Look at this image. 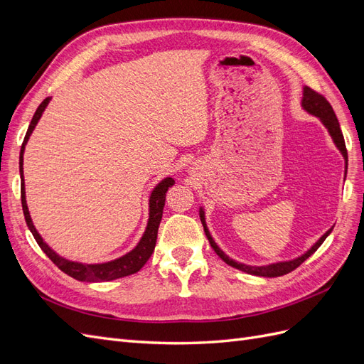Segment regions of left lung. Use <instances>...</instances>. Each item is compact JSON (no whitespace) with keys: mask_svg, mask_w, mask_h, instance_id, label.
Listing matches in <instances>:
<instances>
[{"mask_svg":"<svg viewBox=\"0 0 364 364\" xmlns=\"http://www.w3.org/2000/svg\"><path fill=\"white\" fill-rule=\"evenodd\" d=\"M302 106L306 112H310L311 115L321 118V121L323 123V126L328 129L329 135H331V138L334 139L337 149L341 151V155H343L345 161H346V168H348V151H346V146H345V138H343V134H341L340 130V124H338V119L334 114V109L333 106L329 105V102L326 100V98L322 95L316 92L314 90H311V87L305 86L304 87V97H302ZM200 220H202V225H203V229H205V234L209 240V245H211V247L214 249V252L217 253V255L222 258L228 266H232L241 272H246L249 274H255V277H266V278H277V277H282V274H287L290 272H293L294 269H297L301 266V264L308 258L311 257L313 253L321 247V245L325 241V238L331 234L333 228L326 230V234H323L321 238L317 240V243L308 250L305 252L304 255H301L299 258H294L291 261H281V262H274V264H269V266H246V264H241V262H237L234 259H230L226 253L220 249L217 246L215 241L213 240L211 234H209V230L206 228V222H205V214H203V209L200 208Z\"/></svg>","mask_w":364,"mask_h":364,"instance_id":"obj_1","label":"left lung"}]
</instances>
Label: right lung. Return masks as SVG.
Segmentation results:
<instances>
[{
  "label": "right lung",
  "mask_w": 364,
  "mask_h": 364,
  "mask_svg": "<svg viewBox=\"0 0 364 364\" xmlns=\"http://www.w3.org/2000/svg\"><path fill=\"white\" fill-rule=\"evenodd\" d=\"M51 98L47 97L43 100L39 107L36 109L35 115L31 118V123L28 126V130L26 134L23 146H21V153H19V174H21V203H23V211H24V217H26V223L30 229V232L35 237L36 243L39 245V247L43 250V253L56 264V266L63 272L67 273L68 277L77 279V281H85V282H103V281H112V279H118L123 277H129V274H134L136 272H139L142 269V266L149 261V258L151 257L153 250H155L156 246V238H158V229H159V223L162 220V211H164V205H165V193L168 191L170 186H173L174 181L171 178H165L164 181H161L155 190L151 191L150 196V213H149V223L146 228V232L142 235V238L139 240V243L136 245V247L134 250H130L126 255H123L121 258H117L114 261L109 262H103V264H82V262H75V261H70L65 259L62 257H59L56 252H54L46 241L42 240V237L38 234L36 228L33 226L31 217L28 213L27 208V202H26V186H24V173H23V162H24V150H26V144L31 135L33 129L36 127L39 118L42 117V112L46 111L47 105L50 103Z\"/></svg>",
  "instance_id": "obj_1"
}]
</instances>
